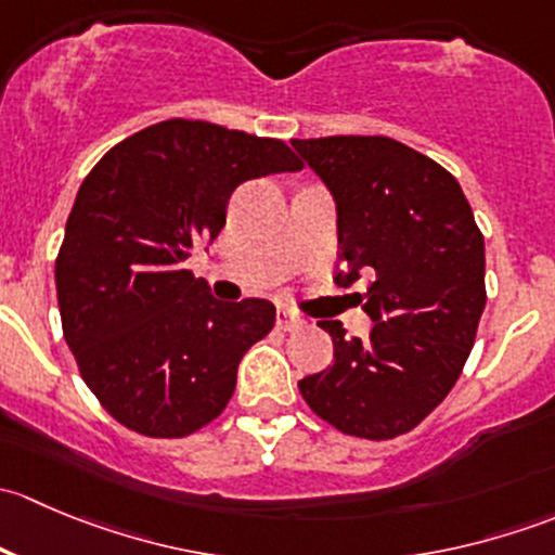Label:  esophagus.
<instances>
[{"label":"esophagus","instance_id":"obj_1","mask_svg":"<svg viewBox=\"0 0 555 555\" xmlns=\"http://www.w3.org/2000/svg\"><path fill=\"white\" fill-rule=\"evenodd\" d=\"M276 324L284 330V333H289V330H300L306 322H304V319H300L295 311L279 309V311H276Z\"/></svg>","mask_w":555,"mask_h":555}]
</instances>
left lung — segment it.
<instances>
[{"instance_id": "left-lung-1", "label": "left lung", "mask_w": 555, "mask_h": 555, "mask_svg": "<svg viewBox=\"0 0 555 555\" xmlns=\"http://www.w3.org/2000/svg\"><path fill=\"white\" fill-rule=\"evenodd\" d=\"M338 206L335 284L373 276L365 340L335 319V360L298 382L338 433L391 440L411 433L453 389L486 309L483 233L440 164L389 137L293 139Z\"/></svg>"}]
</instances>
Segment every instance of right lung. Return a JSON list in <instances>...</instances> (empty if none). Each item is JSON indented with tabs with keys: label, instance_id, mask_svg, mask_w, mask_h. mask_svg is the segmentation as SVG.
<instances>
[{
	"label": "right lung",
	"instance_id": "add662e5",
	"mask_svg": "<svg viewBox=\"0 0 555 555\" xmlns=\"http://www.w3.org/2000/svg\"><path fill=\"white\" fill-rule=\"evenodd\" d=\"M300 169L282 139L173 117L122 139L82 179L55 293L82 382L117 424L173 440L225 411L276 309L220 304L184 260L220 236L238 184Z\"/></svg>",
	"mask_w": 555,
	"mask_h": 555
}]
</instances>
